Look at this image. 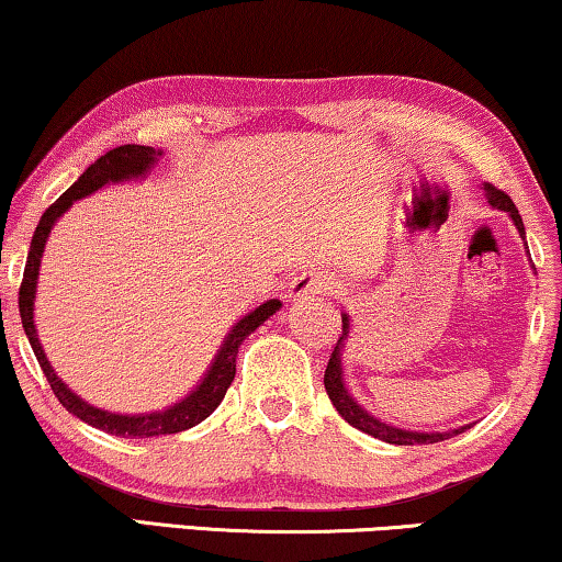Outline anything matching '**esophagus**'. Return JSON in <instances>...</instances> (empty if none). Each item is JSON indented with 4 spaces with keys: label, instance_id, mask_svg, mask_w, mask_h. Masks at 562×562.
Wrapping results in <instances>:
<instances>
[{
    "label": "esophagus",
    "instance_id": "esophagus-1",
    "mask_svg": "<svg viewBox=\"0 0 562 562\" xmlns=\"http://www.w3.org/2000/svg\"><path fill=\"white\" fill-rule=\"evenodd\" d=\"M323 292H334V284H330L318 272H300L297 278L290 282L288 297L303 300V297H311V295H323Z\"/></svg>",
    "mask_w": 562,
    "mask_h": 562
}]
</instances>
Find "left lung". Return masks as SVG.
I'll return each mask as SVG.
<instances>
[{
	"mask_svg": "<svg viewBox=\"0 0 562 562\" xmlns=\"http://www.w3.org/2000/svg\"><path fill=\"white\" fill-rule=\"evenodd\" d=\"M484 191H486L488 203H492L494 209L507 211L512 221H515V226L519 228V234L525 236V224H521L517 205L512 203L509 195L504 193L502 188H494L492 183H484ZM341 318H344V336L338 338V344L334 346V353H330V359H328L326 374H323V384H326V392H328L330 402H334L338 415H341L346 423L353 425V428L361 430V432H369V436H374L379 440L394 442V446H428V442H440V440H448L453 436H461L465 428H471V425H465V428L448 430V432H409V430H400V428H392V425L379 423L376 417L363 413L357 402L351 400V394L346 392L344 379H341L344 376V371H341V341L346 338V334H349V318H346V315H341Z\"/></svg>",
	"mask_w": 562,
	"mask_h": 562,
	"instance_id": "1",
	"label": "left lung"
}]
</instances>
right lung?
<instances>
[{"label":"right lung","instance_id":"obj_1","mask_svg":"<svg viewBox=\"0 0 562 562\" xmlns=\"http://www.w3.org/2000/svg\"><path fill=\"white\" fill-rule=\"evenodd\" d=\"M157 155H162L160 149L145 147V145H122L109 149L106 155H101L97 162L91 165L89 170L83 172L81 178L76 180L74 186L68 188L66 193L55 201L50 209L43 213L41 224L35 228L33 244H30L27 251V265H25V274H22V284H20V318H22V328L30 338V346H33L37 363H41L43 374L50 384V390L63 407L68 413H74L78 420L93 425V428L112 432V436L120 438H155V436H170V432H180L193 428L201 420H205L213 409L218 407V402L224 400V394L228 386L234 382L236 374V357H239V346L244 344L251 330H257L262 323L270 318L274 311H280V300H270V303L259 305L257 311H251L249 315L236 323L232 328V334L226 336L224 346H221L216 361L209 369V374L201 382V386L195 392L188 394L183 402L172 405L162 413H149V415H116V413H106V409L91 407L89 402H83L81 397H76L74 392L68 390L66 384L60 382L58 374H55L50 363L45 359V351L41 341H37L35 334V323H33V307H35V282H37V270H41V257L45 251V239L50 234V228L55 224V218L60 216L63 211L70 209V203L83 199L93 191H99L101 186L106 183H116V180H126V178H137L145 176L149 170V165L157 160Z\"/></svg>","mask_w":562,"mask_h":562}]
</instances>
